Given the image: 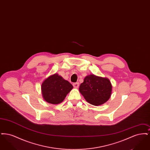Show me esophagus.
Here are the masks:
<instances>
[{
  "mask_svg": "<svg viewBox=\"0 0 150 150\" xmlns=\"http://www.w3.org/2000/svg\"><path fill=\"white\" fill-rule=\"evenodd\" d=\"M73 86H74V87L75 88L77 89V88H78L79 86V83H74V84H73Z\"/></svg>",
  "mask_w": 150,
  "mask_h": 150,
  "instance_id": "esophagus-1",
  "label": "esophagus"
}]
</instances>
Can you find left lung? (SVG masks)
Instances as JSON below:
<instances>
[{"label": "left lung", "instance_id": "left-lung-1", "mask_svg": "<svg viewBox=\"0 0 150 150\" xmlns=\"http://www.w3.org/2000/svg\"><path fill=\"white\" fill-rule=\"evenodd\" d=\"M112 86L107 78L90 74L86 76L79 87V92L90 104L98 106L106 103L112 93Z\"/></svg>", "mask_w": 150, "mask_h": 150}]
</instances>
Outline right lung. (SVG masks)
I'll list each match as a JSON object with an SVG mask.
<instances>
[{
  "label": "right lung",
  "mask_w": 150,
  "mask_h": 150,
  "mask_svg": "<svg viewBox=\"0 0 150 150\" xmlns=\"http://www.w3.org/2000/svg\"><path fill=\"white\" fill-rule=\"evenodd\" d=\"M72 88L71 83L57 73L45 79L41 86L43 99L53 105H58L63 102Z\"/></svg>",
  "instance_id": "obj_1"
}]
</instances>
